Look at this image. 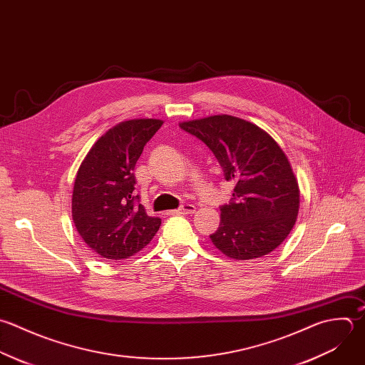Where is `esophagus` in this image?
<instances>
[{"instance_id":"1","label":"esophagus","mask_w":365,"mask_h":365,"mask_svg":"<svg viewBox=\"0 0 365 365\" xmlns=\"http://www.w3.org/2000/svg\"><path fill=\"white\" fill-rule=\"evenodd\" d=\"M195 212H196V206L190 203H186L178 209V213H183V215H193Z\"/></svg>"}]
</instances>
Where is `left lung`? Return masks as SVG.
<instances>
[{"mask_svg": "<svg viewBox=\"0 0 365 365\" xmlns=\"http://www.w3.org/2000/svg\"><path fill=\"white\" fill-rule=\"evenodd\" d=\"M203 140L235 182L233 199L220 207L212 243L233 260H253L277 249L296 225L300 189L290 160L262 128L232 115L179 123Z\"/></svg>", "mask_w": 365, "mask_h": 365, "instance_id": "left-lung-1", "label": "left lung"}]
</instances>
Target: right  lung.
Wrapping results in <instances>:
<instances>
[{
	"mask_svg": "<svg viewBox=\"0 0 365 365\" xmlns=\"http://www.w3.org/2000/svg\"><path fill=\"white\" fill-rule=\"evenodd\" d=\"M160 119H130L108 129L83 158L72 190V220L82 240L103 259L122 260L153 239L162 220L135 205V165Z\"/></svg>",
	"mask_w": 365,
	"mask_h": 365,
	"instance_id": "right-lung-1",
	"label": "right lung"
}]
</instances>
